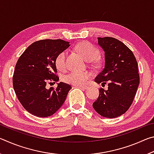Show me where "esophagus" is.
Returning a JSON list of instances; mask_svg holds the SVG:
<instances>
[{
  "label": "esophagus",
  "mask_w": 154,
  "mask_h": 154,
  "mask_svg": "<svg viewBox=\"0 0 154 154\" xmlns=\"http://www.w3.org/2000/svg\"><path fill=\"white\" fill-rule=\"evenodd\" d=\"M77 87H79L80 89H82V90H87L88 88V86H86V85H85V86H82V85H78Z\"/></svg>",
  "instance_id": "34e87169"
}]
</instances>
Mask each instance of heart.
Returning a JSON list of instances; mask_svg holds the SVG:
<instances>
[{
	"mask_svg": "<svg viewBox=\"0 0 154 154\" xmlns=\"http://www.w3.org/2000/svg\"><path fill=\"white\" fill-rule=\"evenodd\" d=\"M77 51L87 61H92L98 56L99 51L94 45L88 42H82L76 47ZM66 52L61 51L56 56L55 64L57 69L63 71L66 69ZM92 76L90 72L88 71H72L64 75V80L65 82L75 85H81L85 84L88 80Z\"/></svg>",
	"mask_w": 154,
	"mask_h": 154,
	"instance_id": "b5f03b06",
	"label": "heart"
}]
</instances>
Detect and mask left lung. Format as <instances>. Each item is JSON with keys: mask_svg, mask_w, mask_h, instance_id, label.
<instances>
[{"mask_svg": "<svg viewBox=\"0 0 154 154\" xmlns=\"http://www.w3.org/2000/svg\"><path fill=\"white\" fill-rule=\"evenodd\" d=\"M105 52V66L94 82L108 89L99 90L93 107L101 116L114 118L122 116L132 105L140 82L138 64L132 51L116 38H98Z\"/></svg>", "mask_w": 154, "mask_h": 154, "instance_id": "1", "label": "left lung"}]
</instances>
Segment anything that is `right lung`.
<instances>
[{"mask_svg": "<svg viewBox=\"0 0 154 154\" xmlns=\"http://www.w3.org/2000/svg\"><path fill=\"white\" fill-rule=\"evenodd\" d=\"M62 39H45L31 44L15 65L13 85L18 100L30 113L39 118L54 115L64 103L71 86L60 82L54 89L48 83L58 82L55 60L70 46Z\"/></svg>", "mask_w": 154, "mask_h": 154, "instance_id": "1", "label": "right lung"}]
</instances>
